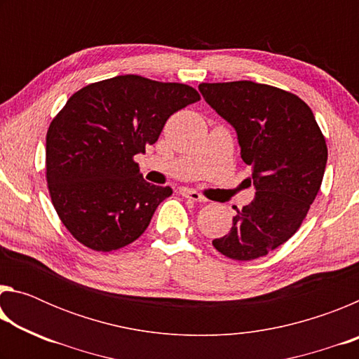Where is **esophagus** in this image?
Returning <instances> with one entry per match:
<instances>
[{
    "mask_svg": "<svg viewBox=\"0 0 359 359\" xmlns=\"http://www.w3.org/2000/svg\"><path fill=\"white\" fill-rule=\"evenodd\" d=\"M180 194L187 199H190V201H194V203H205V198L203 196V194H199L198 191L194 190H190V188H184V190H180Z\"/></svg>",
    "mask_w": 359,
    "mask_h": 359,
    "instance_id": "1",
    "label": "esophagus"
}]
</instances>
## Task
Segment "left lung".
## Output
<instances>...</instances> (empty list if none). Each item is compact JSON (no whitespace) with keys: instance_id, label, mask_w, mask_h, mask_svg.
Masks as SVG:
<instances>
[{"instance_id":"left-lung-1","label":"left lung","mask_w":359,"mask_h":359,"mask_svg":"<svg viewBox=\"0 0 359 359\" xmlns=\"http://www.w3.org/2000/svg\"><path fill=\"white\" fill-rule=\"evenodd\" d=\"M199 92L234 126L242 160L252 166L247 182L257 190L212 245L231 259L264 257L299 229L317 198L327 161L325 136L299 96L272 85L199 83Z\"/></svg>"}]
</instances>
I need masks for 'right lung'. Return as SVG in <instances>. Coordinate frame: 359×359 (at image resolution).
<instances>
[{
	"instance_id": "add662e5",
	"label": "right lung",
	"mask_w": 359,
	"mask_h": 359,
	"mask_svg": "<svg viewBox=\"0 0 359 359\" xmlns=\"http://www.w3.org/2000/svg\"><path fill=\"white\" fill-rule=\"evenodd\" d=\"M201 96L190 85L126 74L71 96L48 126L46 179L72 238L95 252L135 242L171 187L145 182L135 161L166 120Z\"/></svg>"
}]
</instances>
